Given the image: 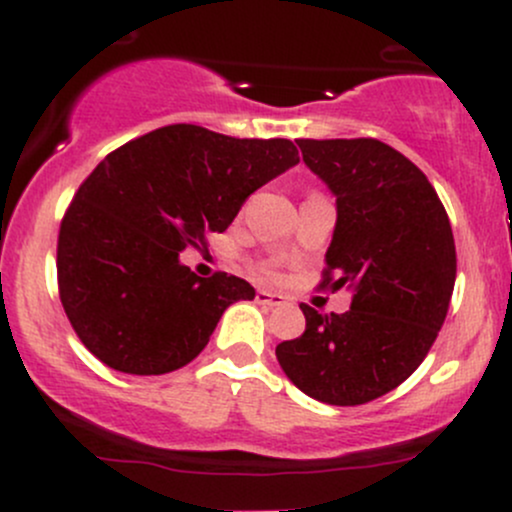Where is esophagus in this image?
Listing matches in <instances>:
<instances>
[{
	"label": "esophagus",
	"mask_w": 512,
	"mask_h": 512,
	"mask_svg": "<svg viewBox=\"0 0 512 512\" xmlns=\"http://www.w3.org/2000/svg\"><path fill=\"white\" fill-rule=\"evenodd\" d=\"M257 303L260 305H269V308H281V305H286V296H281V293H272V291H257Z\"/></svg>",
	"instance_id": "esophagus-1"
}]
</instances>
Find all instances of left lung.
Returning <instances> with one entry per match:
<instances>
[{
    "mask_svg": "<svg viewBox=\"0 0 512 512\" xmlns=\"http://www.w3.org/2000/svg\"><path fill=\"white\" fill-rule=\"evenodd\" d=\"M305 166L337 197L325 281L354 291L346 313L301 305L305 332L276 346L286 378L308 397L356 407L421 366L455 289L450 219L407 156L378 139H298Z\"/></svg>",
    "mask_w": 512,
    "mask_h": 512,
    "instance_id": "left-lung-1",
    "label": "left lung"
}]
</instances>
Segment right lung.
Instances as JSON below:
<instances>
[{
  "mask_svg": "<svg viewBox=\"0 0 512 512\" xmlns=\"http://www.w3.org/2000/svg\"><path fill=\"white\" fill-rule=\"evenodd\" d=\"M301 161L289 139H236L168 125L108 154L60 226L57 281L74 332L105 366L163 375L199 356L245 279L180 262L223 233L243 202Z\"/></svg>",
  "mask_w": 512,
  "mask_h": 512,
  "instance_id": "add662e5",
  "label": "right lung"
}]
</instances>
